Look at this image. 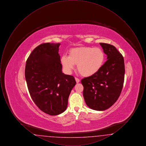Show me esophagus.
I'll list each match as a JSON object with an SVG mask.
<instances>
[{
    "label": "esophagus",
    "instance_id": "34e87169",
    "mask_svg": "<svg viewBox=\"0 0 146 146\" xmlns=\"http://www.w3.org/2000/svg\"><path fill=\"white\" fill-rule=\"evenodd\" d=\"M75 79H76V83H79L80 82V80L79 79L77 78H75Z\"/></svg>",
    "mask_w": 146,
    "mask_h": 146
}]
</instances>
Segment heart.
<instances>
[{
    "instance_id": "b5f03b06",
    "label": "heart",
    "mask_w": 146,
    "mask_h": 146,
    "mask_svg": "<svg viewBox=\"0 0 146 146\" xmlns=\"http://www.w3.org/2000/svg\"><path fill=\"white\" fill-rule=\"evenodd\" d=\"M105 60L104 51L100 48L83 46L71 49L68 56H62L61 62L64 70L70 73L77 64V69L84 76H91L101 69Z\"/></svg>"
}]
</instances>
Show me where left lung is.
Returning <instances> with one entry per match:
<instances>
[{"mask_svg":"<svg viewBox=\"0 0 146 146\" xmlns=\"http://www.w3.org/2000/svg\"><path fill=\"white\" fill-rule=\"evenodd\" d=\"M107 55V61L97 73L84 78L83 85L85 103L91 109L104 111L111 107L118 99L124 81V58L115 46L100 43Z\"/></svg>","mask_w":146,"mask_h":146,"instance_id":"left-lung-1","label":"left lung"}]
</instances>
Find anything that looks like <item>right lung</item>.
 I'll return each instance as SVG.
<instances>
[{
    "mask_svg": "<svg viewBox=\"0 0 146 146\" xmlns=\"http://www.w3.org/2000/svg\"><path fill=\"white\" fill-rule=\"evenodd\" d=\"M60 43L36 47L26 61L25 78L35 104L42 111L56 115L65 111L70 93L76 84L72 76L62 72Z\"/></svg>",
    "mask_w": 146,
    "mask_h": 146,
    "instance_id": "add662e5",
    "label": "right lung"
}]
</instances>
